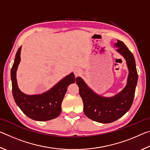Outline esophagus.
Returning a JSON list of instances; mask_svg holds the SVG:
<instances>
[{
  "mask_svg": "<svg viewBox=\"0 0 150 150\" xmlns=\"http://www.w3.org/2000/svg\"><path fill=\"white\" fill-rule=\"evenodd\" d=\"M81 70L80 69H75V71H74V73H75V75L77 77V76H79L80 74H81Z\"/></svg>",
  "mask_w": 150,
  "mask_h": 150,
  "instance_id": "esophagus-1",
  "label": "esophagus"
}]
</instances>
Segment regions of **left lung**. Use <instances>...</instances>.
<instances>
[{
  "instance_id": "left-lung-1",
  "label": "left lung",
  "mask_w": 150,
  "mask_h": 150,
  "mask_svg": "<svg viewBox=\"0 0 150 150\" xmlns=\"http://www.w3.org/2000/svg\"><path fill=\"white\" fill-rule=\"evenodd\" d=\"M115 45L118 47L117 52L126 59L129 69L128 82L122 92L111 98L103 97L90 89L81 77L76 78L79 95L83 99L84 113L88 118L100 123L112 122L129 110L138 82V73L132 53L120 40H118Z\"/></svg>"
}]
</instances>
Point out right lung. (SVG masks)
Returning a JSON list of instances; mask_svg holds the SVG:
<instances>
[{
	"label": "right lung",
	"mask_w": 150,
	"mask_h": 150,
	"mask_svg": "<svg viewBox=\"0 0 150 150\" xmlns=\"http://www.w3.org/2000/svg\"><path fill=\"white\" fill-rule=\"evenodd\" d=\"M21 47L20 46L17 51L11 73L12 95L15 102L25 115L32 120L47 121L57 118L62 112V103L68 86L75 81L74 74L71 73L42 95H25L18 87L16 78Z\"/></svg>",
	"instance_id": "obj_1"
}]
</instances>
